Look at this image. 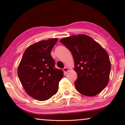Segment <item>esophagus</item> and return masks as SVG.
Wrapping results in <instances>:
<instances>
[{
	"label": "esophagus",
	"mask_w": 125,
	"mask_h": 125,
	"mask_svg": "<svg viewBox=\"0 0 125 125\" xmlns=\"http://www.w3.org/2000/svg\"><path fill=\"white\" fill-rule=\"evenodd\" d=\"M63 71H64L65 74H66V73H68V72L69 71V69H68V68L67 67H65L64 69H63Z\"/></svg>",
	"instance_id": "obj_1"
}]
</instances>
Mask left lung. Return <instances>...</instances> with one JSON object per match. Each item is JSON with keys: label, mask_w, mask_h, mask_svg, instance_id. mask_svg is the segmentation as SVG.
<instances>
[{"label": "left lung", "mask_w": 125, "mask_h": 125, "mask_svg": "<svg viewBox=\"0 0 125 125\" xmlns=\"http://www.w3.org/2000/svg\"><path fill=\"white\" fill-rule=\"evenodd\" d=\"M60 42L69 49L78 74L74 85L77 91L86 96L101 93L109 82L111 63L106 51L92 37L86 35L64 37Z\"/></svg>", "instance_id": "1"}]
</instances>
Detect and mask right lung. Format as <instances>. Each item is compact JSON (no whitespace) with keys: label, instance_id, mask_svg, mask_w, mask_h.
I'll use <instances>...</instances> for the list:
<instances>
[{"label":"right lung","instance_id":"obj_1","mask_svg":"<svg viewBox=\"0 0 125 125\" xmlns=\"http://www.w3.org/2000/svg\"><path fill=\"white\" fill-rule=\"evenodd\" d=\"M57 38L36 42L28 47L19 65L18 74L25 91L32 98L45 101L58 91L64 76L62 70L54 66L51 51Z\"/></svg>","mask_w":125,"mask_h":125}]
</instances>
